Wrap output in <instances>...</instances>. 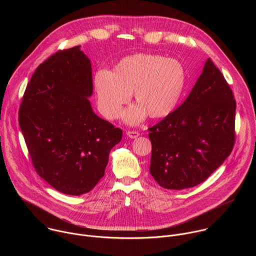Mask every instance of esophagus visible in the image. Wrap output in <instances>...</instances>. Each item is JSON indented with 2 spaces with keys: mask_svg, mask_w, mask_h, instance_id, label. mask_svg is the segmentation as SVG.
Here are the masks:
<instances>
[{
  "mask_svg": "<svg viewBox=\"0 0 256 256\" xmlns=\"http://www.w3.org/2000/svg\"><path fill=\"white\" fill-rule=\"evenodd\" d=\"M126 136L130 138H136L140 136V132H136V130H128L126 132Z\"/></svg>",
  "mask_w": 256,
  "mask_h": 256,
  "instance_id": "34e87169",
  "label": "esophagus"
}]
</instances>
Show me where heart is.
<instances>
[{
    "instance_id": "obj_1",
    "label": "heart",
    "mask_w": 256,
    "mask_h": 256,
    "mask_svg": "<svg viewBox=\"0 0 256 256\" xmlns=\"http://www.w3.org/2000/svg\"><path fill=\"white\" fill-rule=\"evenodd\" d=\"M186 85V70L177 60L153 54H136L122 58L114 70H98L93 86L99 112L109 120L118 116L134 93L138 104L122 114L128 124L146 114L160 118L177 106Z\"/></svg>"
}]
</instances>
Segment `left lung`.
<instances>
[{
  "mask_svg": "<svg viewBox=\"0 0 256 256\" xmlns=\"http://www.w3.org/2000/svg\"><path fill=\"white\" fill-rule=\"evenodd\" d=\"M234 94L208 58L186 101L149 128L150 173L167 190L194 188L208 178L235 144Z\"/></svg>",
  "mask_w": 256,
  "mask_h": 256,
  "instance_id": "obj_1",
  "label": "left lung"
}]
</instances>
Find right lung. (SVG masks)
Here are the masks:
<instances>
[{
	"instance_id": "1",
	"label": "right lung",
	"mask_w": 256,
	"mask_h": 256,
	"mask_svg": "<svg viewBox=\"0 0 256 256\" xmlns=\"http://www.w3.org/2000/svg\"><path fill=\"white\" fill-rule=\"evenodd\" d=\"M92 93L90 60L78 46L38 66L20 104L19 124L32 165L64 194L92 190L122 138L120 128L93 112Z\"/></svg>"
}]
</instances>
